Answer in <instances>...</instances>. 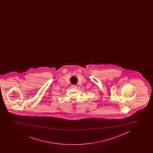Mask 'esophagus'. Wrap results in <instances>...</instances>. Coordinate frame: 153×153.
Segmentation results:
<instances>
[{
    "mask_svg": "<svg viewBox=\"0 0 153 153\" xmlns=\"http://www.w3.org/2000/svg\"><path fill=\"white\" fill-rule=\"evenodd\" d=\"M71 88H72L76 89L77 88V86L76 85H71Z\"/></svg>",
    "mask_w": 153,
    "mask_h": 153,
    "instance_id": "obj_1",
    "label": "esophagus"
}]
</instances>
